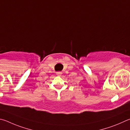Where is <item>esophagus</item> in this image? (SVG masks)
I'll use <instances>...</instances> for the list:
<instances>
[{
    "label": "esophagus",
    "instance_id": "obj_1",
    "mask_svg": "<svg viewBox=\"0 0 130 130\" xmlns=\"http://www.w3.org/2000/svg\"><path fill=\"white\" fill-rule=\"evenodd\" d=\"M61 74H62V73H61V72H57V75H61Z\"/></svg>",
    "mask_w": 130,
    "mask_h": 130
}]
</instances>
